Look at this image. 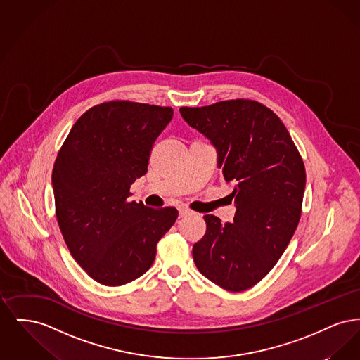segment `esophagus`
I'll return each mask as SVG.
<instances>
[{
	"mask_svg": "<svg viewBox=\"0 0 360 360\" xmlns=\"http://www.w3.org/2000/svg\"><path fill=\"white\" fill-rule=\"evenodd\" d=\"M188 214H191V212L188 210V209H185V207L179 209V217H186Z\"/></svg>",
	"mask_w": 360,
	"mask_h": 360,
	"instance_id": "obj_1",
	"label": "esophagus"
}]
</instances>
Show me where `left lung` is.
<instances>
[{
    "mask_svg": "<svg viewBox=\"0 0 360 360\" xmlns=\"http://www.w3.org/2000/svg\"><path fill=\"white\" fill-rule=\"evenodd\" d=\"M179 112L216 148L236 206L233 223L204 216L206 232L193 247L194 263L225 290H247L270 273L297 229L304 162L283 122L257 101L229 100Z\"/></svg>",
    "mask_w": 360,
    "mask_h": 360,
    "instance_id": "8db88e82",
    "label": "left lung"
}]
</instances>
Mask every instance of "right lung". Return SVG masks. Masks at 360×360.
<instances>
[{
	"mask_svg": "<svg viewBox=\"0 0 360 360\" xmlns=\"http://www.w3.org/2000/svg\"><path fill=\"white\" fill-rule=\"evenodd\" d=\"M172 115V108L103 103L77 120L58 153L52 170L58 224L72 257L101 285L121 286L144 274L178 217L175 207L127 201Z\"/></svg>",
	"mask_w": 360,
	"mask_h": 360,
	"instance_id": "add662e5",
	"label": "right lung"
}]
</instances>
